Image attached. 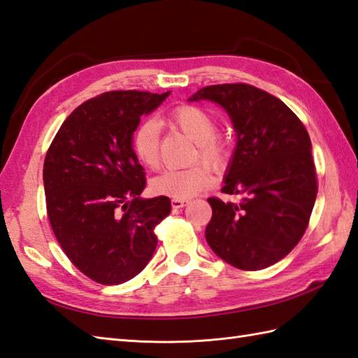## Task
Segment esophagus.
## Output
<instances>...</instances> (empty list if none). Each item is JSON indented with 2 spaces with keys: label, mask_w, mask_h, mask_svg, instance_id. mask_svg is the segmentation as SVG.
I'll return each instance as SVG.
<instances>
[{
  "label": "esophagus",
  "mask_w": 358,
  "mask_h": 358,
  "mask_svg": "<svg viewBox=\"0 0 358 358\" xmlns=\"http://www.w3.org/2000/svg\"><path fill=\"white\" fill-rule=\"evenodd\" d=\"M188 203L187 199H171V206L173 208H184V206Z\"/></svg>",
  "instance_id": "obj_1"
}]
</instances>
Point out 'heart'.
Listing matches in <instances>:
<instances>
[{
	"mask_svg": "<svg viewBox=\"0 0 358 358\" xmlns=\"http://www.w3.org/2000/svg\"><path fill=\"white\" fill-rule=\"evenodd\" d=\"M169 121L197 144L196 159L210 164L214 169H224L231 157V142L216 133V121L206 110L184 104L173 110ZM161 127L155 119H145L133 131L131 148L138 161L147 169H157ZM214 184L208 165L196 164L188 169L165 170L152 180L153 193L173 199H189Z\"/></svg>",
	"mask_w": 358,
	"mask_h": 358,
	"instance_id": "1",
	"label": "heart"
}]
</instances>
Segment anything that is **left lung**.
<instances>
[{
	"instance_id": "1",
	"label": "left lung",
	"mask_w": 358,
	"mask_h": 358,
	"mask_svg": "<svg viewBox=\"0 0 358 358\" xmlns=\"http://www.w3.org/2000/svg\"><path fill=\"white\" fill-rule=\"evenodd\" d=\"M208 99L227 110L237 145L222 193L210 197L205 237L217 256L243 271L274 265L303 237L317 197L311 139L292 110L257 87L237 83L203 87L189 101Z\"/></svg>"
}]
</instances>
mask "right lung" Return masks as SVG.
Wrapping results in <instances>:
<instances>
[{
  "label": "right lung",
  "mask_w": 358,
  "mask_h": 358,
  "mask_svg": "<svg viewBox=\"0 0 358 358\" xmlns=\"http://www.w3.org/2000/svg\"><path fill=\"white\" fill-rule=\"evenodd\" d=\"M157 94L113 90L83 102L62 122L44 159L47 216L69 260L89 279L119 285L138 275L169 216L166 196L142 199L145 173L131 148L141 116Z\"/></svg>",
  "instance_id": "add662e5"
}]
</instances>
